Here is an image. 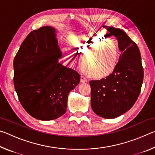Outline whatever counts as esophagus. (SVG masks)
I'll return each mask as SVG.
<instances>
[{"instance_id":"34e87169","label":"esophagus","mask_w":155,"mask_h":155,"mask_svg":"<svg viewBox=\"0 0 155 155\" xmlns=\"http://www.w3.org/2000/svg\"><path fill=\"white\" fill-rule=\"evenodd\" d=\"M86 82H87V79H86V78L84 77H83V76H81V83H86Z\"/></svg>"}]
</instances>
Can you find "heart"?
<instances>
[{
	"label": "heart",
	"instance_id": "heart-1",
	"mask_svg": "<svg viewBox=\"0 0 155 155\" xmlns=\"http://www.w3.org/2000/svg\"><path fill=\"white\" fill-rule=\"evenodd\" d=\"M71 45L75 52L81 55V69L91 78L106 77L116 66L119 49L114 41L107 40L98 34L79 35L74 37ZM65 55L72 63L76 61L75 53L72 50L65 48Z\"/></svg>",
	"mask_w": 155,
	"mask_h": 155
}]
</instances>
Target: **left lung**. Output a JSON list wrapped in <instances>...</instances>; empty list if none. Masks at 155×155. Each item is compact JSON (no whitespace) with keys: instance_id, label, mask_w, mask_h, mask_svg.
<instances>
[{"instance_id":"1","label":"left lung","mask_w":155,"mask_h":155,"mask_svg":"<svg viewBox=\"0 0 155 155\" xmlns=\"http://www.w3.org/2000/svg\"><path fill=\"white\" fill-rule=\"evenodd\" d=\"M109 35L116 38L121 54L111 74L98 81H90L91 106L100 117L112 119L128 111L140 95L143 69L138 46L124 31L103 26Z\"/></svg>"}]
</instances>
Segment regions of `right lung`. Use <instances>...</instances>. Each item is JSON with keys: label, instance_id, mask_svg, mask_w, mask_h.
<instances>
[{"label": "right lung", "instance_id": "obj_1", "mask_svg": "<svg viewBox=\"0 0 155 155\" xmlns=\"http://www.w3.org/2000/svg\"><path fill=\"white\" fill-rule=\"evenodd\" d=\"M62 52L56 29L50 26L28 34L14 60V87L21 104L34 118L48 121L66 111L78 73L59 63Z\"/></svg>", "mask_w": 155, "mask_h": 155}]
</instances>
